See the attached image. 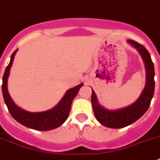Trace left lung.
Here are the masks:
<instances>
[{
	"instance_id": "8db88e82",
	"label": "left lung",
	"mask_w": 160,
	"mask_h": 160,
	"mask_svg": "<svg viewBox=\"0 0 160 160\" xmlns=\"http://www.w3.org/2000/svg\"><path fill=\"white\" fill-rule=\"evenodd\" d=\"M128 43L137 51L143 59L146 67V85L137 101L128 106L118 109H107L98 103L95 92L92 89V104L95 117L101 124L109 128H122L139 119L147 111L154 92V68L150 53L146 47L132 40Z\"/></svg>"
}]
</instances>
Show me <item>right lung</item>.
Returning <instances> with one entry per match:
<instances>
[{"mask_svg": "<svg viewBox=\"0 0 160 160\" xmlns=\"http://www.w3.org/2000/svg\"><path fill=\"white\" fill-rule=\"evenodd\" d=\"M17 51L18 49L12 54L10 61L6 67L2 78V93L8 110L17 122L29 128L38 131H49L59 128L68 118L72 101L78 95L80 88L83 86V83L68 89L57 105L47 111L28 112L21 109L20 107L14 104L7 88L8 77L10 75V68Z\"/></svg>", "mask_w": 160, "mask_h": 160, "instance_id": "right-lung-1", "label": "right lung"}]
</instances>
